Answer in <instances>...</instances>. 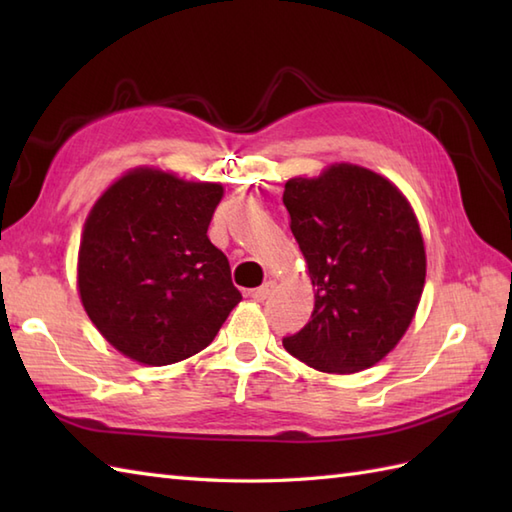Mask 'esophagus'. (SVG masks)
I'll list each match as a JSON object with an SVG mask.
<instances>
[{"label": "esophagus", "instance_id": "obj_1", "mask_svg": "<svg viewBox=\"0 0 512 512\" xmlns=\"http://www.w3.org/2000/svg\"><path fill=\"white\" fill-rule=\"evenodd\" d=\"M273 288H275V281L268 279L264 286H259V288H255L253 292H250V297H253V301L262 303V301H266V299L270 297V292H273Z\"/></svg>", "mask_w": 512, "mask_h": 512}]
</instances>
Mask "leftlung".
Instances as JSON below:
<instances>
[{
    "instance_id": "1",
    "label": "left lung",
    "mask_w": 512,
    "mask_h": 512,
    "mask_svg": "<svg viewBox=\"0 0 512 512\" xmlns=\"http://www.w3.org/2000/svg\"><path fill=\"white\" fill-rule=\"evenodd\" d=\"M284 204L314 288L310 321L284 339L288 354L328 374L380 363L409 330L427 277L413 206L352 162L290 178Z\"/></svg>"
}]
</instances>
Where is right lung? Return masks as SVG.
<instances>
[{
	"instance_id": "obj_1",
	"label": "right lung",
	"mask_w": 512,
	"mask_h": 512,
	"mask_svg": "<svg viewBox=\"0 0 512 512\" xmlns=\"http://www.w3.org/2000/svg\"><path fill=\"white\" fill-rule=\"evenodd\" d=\"M220 182L160 167L125 171L85 217L76 288L103 339L132 361L162 367L202 352L242 301L209 224Z\"/></svg>"
}]
</instances>
